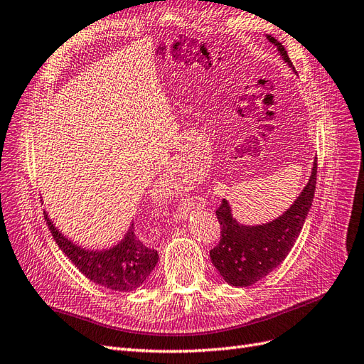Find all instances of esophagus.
Here are the masks:
<instances>
[{
    "label": "esophagus",
    "instance_id": "obj_1",
    "mask_svg": "<svg viewBox=\"0 0 364 364\" xmlns=\"http://www.w3.org/2000/svg\"><path fill=\"white\" fill-rule=\"evenodd\" d=\"M171 173H174V171H171ZM171 178H173V176H171Z\"/></svg>",
    "mask_w": 364,
    "mask_h": 364
}]
</instances>
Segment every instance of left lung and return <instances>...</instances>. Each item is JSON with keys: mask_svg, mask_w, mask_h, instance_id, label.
Returning <instances> with one entry per match:
<instances>
[{"mask_svg": "<svg viewBox=\"0 0 364 364\" xmlns=\"http://www.w3.org/2000/svg\"><path fill=\"white\" fill-rule=\"evenodd\" d=\"M269 41L277 46L284 63L292 65L288 52L282 43L268 35ZM317 183V158L312 166L311 178L297 200L280 218L267 225L243 227L231 215L227 200H222L215 210L220 223V242L210 251L211 262L220 276L232 287H251L277 268L289 254L303 228L304 219L312 205Z\"/></svg>", "mask_w": 364, "mask_h": 364, "instance_id": "left-lung-1", "label": "left lung"}]
</instances>
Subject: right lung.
I'll list each match as a JSON object with an SVG mask.
<instances>
[{"label":"right lung","mask_w":364,"mask_h":364,"mask_svg":"<svg viewBox=\"0 0 364 364\" xmlns=\"http://www.w3.org/2000/svg\"><path fill=\"white\" fill-rule=\"evenodd\" d=\"M44 218L60 250L88 280L100 287L122 292L133 291L141 287L158 263V251L149 248L137 237L133 225L124 240L112 250L87 251L65 239L48 220L46 213Z\"/></svg>","instance_id":"right-lung-1"}]
</instances>
